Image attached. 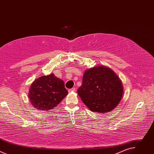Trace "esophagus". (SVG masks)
Listing matches in <instances>:
<instances>
[{
    "label": "esophagus",
    "mask_w": 154,
    "mask_h": 154,
    "mask_svg": "<svg viewBox=\"0 0 154 154\" xmlns=\"http://www.w3.org/2000/svg\"><path fill=\"white\" fill-rule=\"evenodd\" d=\"M75 90H76V88L74 87V88H71V89L68 90V91H69V93H71V92H72V91H75Z\"/></svg>",
    "instance_id": "obj_1"
}]
</instances>
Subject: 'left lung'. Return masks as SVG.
I'll list each match as a JSON object with an SVG mask.
<instances>
[{"label": "left lung", "mask_w": 154, "mask_h": 154, "mask_svg": "<svg viewBox=\"0 0 154 154\" xmlns=\"http://www.w3.org/2000/svg\"><path fill=\"white\" fill-rule=\"evenodd\" d=\"M77 93L91 111L106 113L119 103L123 88L121 80L111 69L100 66L85 72Z\"/></svg>", "instance_id": "left-lung-1"}]
</instances>
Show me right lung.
I'll list each match as a JSON object with an SVG mask.
<instances>
[{"mask_svg":"<svg viewBox=\"0 0 154 154\" xmlns=\"http://www.w3.org/2000/svg\"><path fill=\"white\" fill-rule=\"evenodd\" d=\"M68 93L63 81L51 74L40 77L33 82L29 97L35 108L44 111L53 109Z\"/></svg>","mask_w":154,"mask_h":154,"instance_id":"right-lung-1","label":"right lung"}]
</instances>
